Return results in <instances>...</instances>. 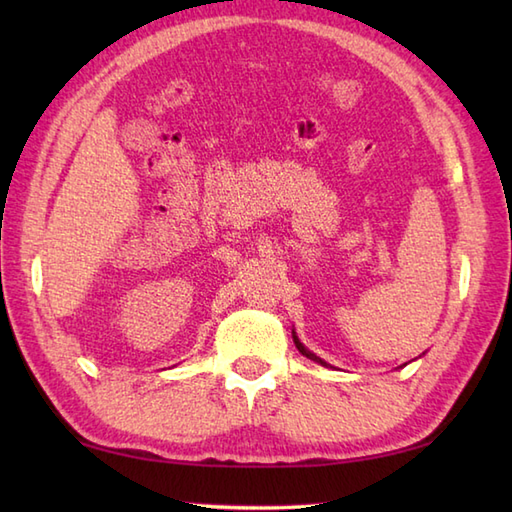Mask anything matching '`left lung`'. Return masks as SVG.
<instances>
[{"label":"left lung","mask_w":512,"mask_h":512,"mask_svg":"<svg viewBox=\"0 0 512 512\" xmlns=\"http://www.w3.org/2000/svg\"><path fill=\"white\" fill-rule=\"evenodd\" d=\"M292 341H295V345H297V350L303 354V356H306V358H310V361H314V363H319V365H323V367H332V365H328V363H325L323 361V358H319L317 354H314V352H310L308 350V347L306 345H303L301 341H299V336H297V332L295 330H292Z\"/></svg>","instance_id":"8db88e82"}]
</instances>
